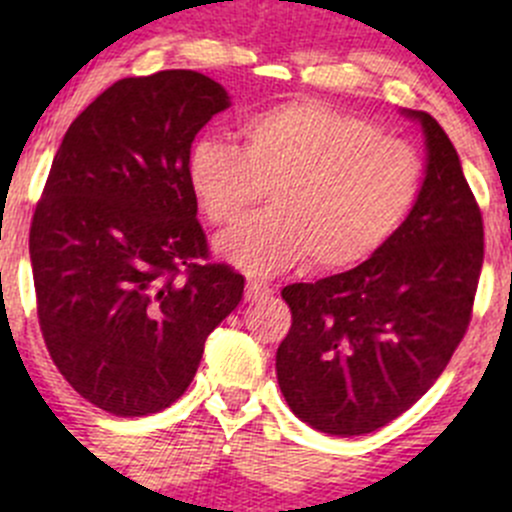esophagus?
I'll return each instance as SVG.
<instances>
[{"label": "esophagus", "mask_w": 512, "mask_h": 512, "mask_svg": "<svg viewBox=\"0 0 512 512\" xmlns=\"http://www.w3.org/2000/svg\"><path fill=\"white\" fill-rule=\"evenodd\" d=\"M270 297V287L262 285V282H247L245 287V299L247 302H262V299Z\"/></svg>", "instance_id": "obj_1"}]
</instances>
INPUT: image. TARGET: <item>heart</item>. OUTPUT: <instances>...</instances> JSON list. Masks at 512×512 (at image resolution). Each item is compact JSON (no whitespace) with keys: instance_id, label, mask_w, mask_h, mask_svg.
Wrapping results in <instances>:
<instances>
[{"instance_id":"b5f03b06","label":"heart","mask_w":512,"mask_h":512,"mask_svg":"<svg viewBox=\"0 0 512 512\" xmlns=\"http://www.w3.org/2000/svg\"><path fill=\"white\" fill-rule=\"evenodd\" d=\"M242 146L200 138L188 188L203 218L232 227L265 198L272 208L218 242L247 275L312 260L339 272L374 257L409 220L423 188L421 156L366 118L314 98L277 103L240 123Z\"/></svg>"}]
</instances>
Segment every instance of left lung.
<instances>
[{
  "label": "left lung",
  "mask_w": 512,
  "mask_h": 512,
  "mask_svg": "<svg viewBox=\"0 0 512 512\" xmlns=\"http://www.w3.org/2000/svg\"><path fill=\"white\" fill-rule=\"evenodd\" d=\"M426 175L401 230L342 275L282 289L292 327L277 381L292 414L329 436H361L409 411L471 322L483 218L451 138L426 111Z\"/></svg>",
  "instance_id": "1"
}]
</instances>
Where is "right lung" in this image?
<instances>
[{
	"label": "right lung",
	"mask_w": 512,
	"mask_h": 512,
	"mask_svg": "<svg viewBox=\"0 0 512 512\" xmlns=\"http://www.w3.org/2000/svg\"><path fill=\"white\" fill-rule=\"evenodd\" d=\"M230 106L198 71L108 86L66 131L29 230L51 359L86 401L133 418L168 409L245 277L208 260L188 188L200 128Z\"/></svg>",
	"instance_id": "right-lung-1"
}]
</instances>
